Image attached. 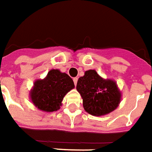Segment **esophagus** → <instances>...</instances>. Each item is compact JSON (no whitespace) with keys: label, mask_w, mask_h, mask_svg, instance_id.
I'll return each instance as SVG.
<instances>
[{"label":"esophagus","mask_w":152,"mask_h":152,"mask_svg":"<svg viewBox=\"0 0 152 152\" xmlns=\"http://www.w3.org/2000/svg\"><path fill=\"white\" fill-rule=\"evenodd\" d=\"M77 80H78V78H77V77H75V78H73V81H74V84H75V86H76V84H77Z\"/></svg>","instance_id":"esophagus-1"}]
</instances>
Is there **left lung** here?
<instances>
[{"instance_id": "obj_1", "label": "left lung", "mask_w": 152, "mask_h": 152, "mask_svg": "<svg viewBox=\"0 0 152 152\" xmlns=\"http://www.w3.org/2000/svg\"><path fill=\"white\" fill-rule=\"evenodd\" d=\"M76 89L83 99L84 109L89 114L100 116L114 111L121 99L117 85L112 80L102 78L95 70H89L80 77Z\"/></svg>"}]
</instances>
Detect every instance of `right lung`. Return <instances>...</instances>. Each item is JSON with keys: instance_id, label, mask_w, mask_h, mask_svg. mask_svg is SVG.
Wrapping results in <instances>:
<instances>
[{"instance_id": "right-lung-1", "label": "right lung", "mask_w": 152, "mask_h": 152, "mask_svg": "<svg viewBox=\"0 0 152 152\" xmlns=\"http://www.w3.org/2000/svg\"><path fill=\"white\" fill-rule=\"evenodd\" d=\"M75 87L72 79L66 73L52 69L43 80H37L30 92L31 102L43 112L58 111L64 96Z\"/></svg>"}]
</instances>
